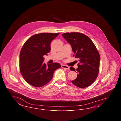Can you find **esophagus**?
<instances>
[{
    "mask_svg": "<svg viewBox=\"0 0 121 121\" xmlns=\"http://www.w3.org/2000/svg\"><path fill=\"white\" fill-rule=\"evenodd\" d=\"M61 67H62V68L64 69H67V70L69 69V66H67V65H62Z\"/></svg>",
    "mask_w": 121,
    "mask_h": 121,
    "instance_id": "esophagus-1",
    "label": "esophagus"
}]
</instances>
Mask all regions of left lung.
Returning <instances> with one entry per match:
<instances>
[{"mask_svg":"<svg viewBox=\"0 0 121 121\" xmlns=\"http://www.w3.org/2000/svg\"><path fill=\"white\" fill-rule=\"evenodd\" d=\"M62 36L72 46L75 58L79 63L78 68L70 69L78 73L77 77L72 83L80 88L89 86L96 80L99 71L100 55L91 39L80 33H66Z\"/></svg>","mask_w":121,"mask_h":121,"instance_id":"left-lung-1","label":"left lung"}]
</instances>
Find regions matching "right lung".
<instances>
[{"mask_svg": "<svg viewBox=\"0 0 121 121\" xmlns=\"http://www.w3.org/2000/svg\"><path fill=\"white\" fill-rule=\"evenodd\" d=\"M59 33H41L31 36L25 42L20 53V71L30 85L41 87L52 79L54 71L61 68L58 63H43V55L51 50L52 41Z\"/></svg>", "mask_w": 121, "mask_h": 121, "instance_id": "obj_1", "label": "right lung"}]
</instances>
